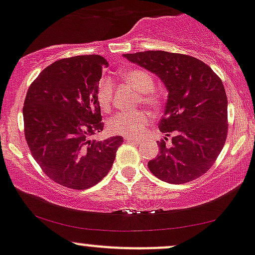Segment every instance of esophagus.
<instances>
[{
	"mask_svg": "<svg viewBox=\"0 0 255 255\" xmlns=\"http://www.w3.org/2000/svg\"><path fill=\"white\" fill-rule=\"evenodd\" d=\"M124 139L127 142H132V143H138V139H135L132 137H124Z\"/></svg>",
	"mask_w": 255,
	"mask_h": 255,
	"instance_id": "34e87169",
	"label": "esophagus"
}]
</instances>
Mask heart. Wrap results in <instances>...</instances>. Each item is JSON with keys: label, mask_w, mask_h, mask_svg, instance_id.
<instances>
[{"label": "heart", "mask_w": 255, "mask_h": 255, "mask_svg": "<svg viewBox=\"0 0 255 255\" xmlns=\"http://www.w3.org/2000/svg\"><path fill=\"white\" fill-rule=\"evenodd\" d=\"M120 76L125 83L135 89L138 94H141V102L143 105L152 107V108L158 106L159 98L152 92L155 86L154 79L148 72L143 69H124L120 73ZM96 97H97L98 106L102 111L107 112L111 108L112 98H113L112 80L103 79L100 81ZM148 123L149 116L144 112H123L112 117L107 123V128L109 132L114 135L131 137V136L141 135Z\"/></svg>", "instance_id": "b5f03b06"}]
</instances>
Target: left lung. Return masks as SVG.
I'll return each mask as SVG.
<instances>
[{
	"label": "left lung",
	"mask_w": 255,
	"mask_h": 255,
	"mask_svg": "<svg viewBox=\"0 0 255 255\" xmlns=\"http://www.w3.org/2000/svg\"><path fill=\"white\" fill-rule=\"evenodd\" d=\"M155 74L168 100L158 128L165 133L148 169L161 181L185 183L202 176L220 154L227 135V97L212 68L194 57L165 51L124 54ZM172 135V144L165 143Z\"/></svg>",
	"instance_id": "1"
}]
</instances>
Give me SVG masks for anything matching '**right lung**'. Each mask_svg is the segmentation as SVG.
Segmentation results:
<instances>
[{
    "mask_svg": "<svg viewBox=\"0 0 255 255\" xmlns=\"http://www.w3.org/2000/svg\"><path fill=\"white\" fill-rule=\"evenodd\" d=\"M108 62L98 54L59 59L40 73L24 101V132L34 159L50 179L73 190L108 174L122 136L97 141L103 130L97 86Z\"/></svg>",
    "mask_w": 255,
    "mask_h": 255,
    "instance_id": "add662e5",
    "label": "right lung"
}]
</instances>
